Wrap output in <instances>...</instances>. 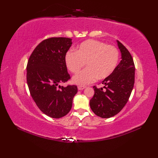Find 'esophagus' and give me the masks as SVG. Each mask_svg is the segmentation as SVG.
I'll list each match as a JSON object with an SVG mask.
<instances>
[{
    "label": "esophagus",
    "mask_w": 158,
    "mask_h": 158,
    "mask_svg": "<svg viewBox=\"0 0 158 158\" xmlns=\"http://www.w3.org/2000/svg\"><path fill=\"white\" fill-rule=\"evenodd\" d=\"M85 88V86H81V85H79V86H78V90H83V89H84Z\"/></svg>",
    "instance_id": "1"
}]
</instances>
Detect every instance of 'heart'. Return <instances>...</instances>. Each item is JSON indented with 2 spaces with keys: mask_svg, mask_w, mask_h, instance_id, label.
Here are the masks:
<instances>
[{
  "mask_svg": "<svg viewBox=\"0 0 158 158\" xmlns=\"http://www.w3.org/2000/svg\"><path fill=\"white\" fill-rule=\"evenodd\" d=\"M119 52L115 47L103 42L88 40L81 43L76 52L69 51L65 55V64L73 74H77L85 64L87 68L73 78V82L84 86L94 82L98 78L103 80L117 68Z\"/></svg>",
  "mask_w": 158,
  "mask_h": 158,
  "instance_id": "heart-1",
  "label": "heart"
}]
</instances>
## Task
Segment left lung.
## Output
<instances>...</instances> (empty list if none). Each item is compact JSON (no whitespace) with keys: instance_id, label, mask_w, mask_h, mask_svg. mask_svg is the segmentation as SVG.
Segmentation results:
<instances>
[{"instance_id":"left-lung-1","label":"left lung","mask_w":158,"mask_h":158,"mask_svg":"<svg viewBox=\"0 0 158 158\" xmlns=\"http://www.w3.org/2000/svg\"><path fill=\"white\" fill-rule=\"evenodd\" d=\"M121 60L109 77L102 81V88L94 86L95 93L89 106L93 112L102 118L113 117L125 107L135 84V67L130 52L117 40Z\"/></svg>"}]
</instances>
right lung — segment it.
Segmentation results:
<instances>
[{
    "label": "right lung",
    "mask_w": 158,
    "mask_h": 158,
    "mask_svg": "<svg viewBox=\"0 0 158 158\" xmlns=\"http://www.w3.org/2000/svg\"><path fill=\"white\" fill-rule=\"evenodd\" d=\"M73 43L67 37L44 40L33 50L27 64V83L31 97L46 115L59 118L67 114L73 106L76 85L64 87L70 76L65 55Z\"/></svg>",
    "instance_id": "1"
}]
</instances>
